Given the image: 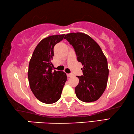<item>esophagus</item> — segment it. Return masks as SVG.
Masks as SVG:
<instances>
[{
  "label": "esophagus",
  "instance_id": "1",
  "mask_svg": "<svg viewBox=\"0 0 134 134\" xmlns=\"http://www.w3.org/2000/svg\"><path fill=\"white\" fill-rule=\"evenodd\" d=\"M66 75H67L68 77H71V76H73V74H67Z\"/></svg>",
  "mask_w": 134,
  "mask_h": 134
}]
</instances>
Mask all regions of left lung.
I'll return each mask as SVG.
<instances>
[{
  "label": "left lung",
  "mask_w": 134,
  "mask_h": 134,
  "mask_svg": "<svg viewBox=\"0 0 134 134\" xmlns=\"http://www.w3.org/2000/svg\"><path fill=\"white\" fill-rule=\"evenodd\" d=\"M75 51L77 60L83 66V75L79 76L75 88L77 98L84 102H92L101 97L106 89L109 69L107 59L97 42L83 33H71L65 35Z\"/></svg>",
  "instance_id": "8db88e82"
}]
</instances>
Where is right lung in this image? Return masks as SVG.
Instances as JSON below:
<instances>
[{
	"label": "right lung",
	"instance_id": "1",
	"mask_svg": "<svg viewBox=\"0 0 134 134\" xmlns=\"http://www.w3.org/2000/svg\"><path fill=\"white\" fill-rule=\"evenodd\" d=\"M65 34L45 37L35 49L29 63L27 76L32 92L44 104H53L60 99L67 79L64 72L56 71L51 62L53 48Z\"/></svg>",
	"mask_w": 134,
	"mask_h": 134
}]
</instances>
